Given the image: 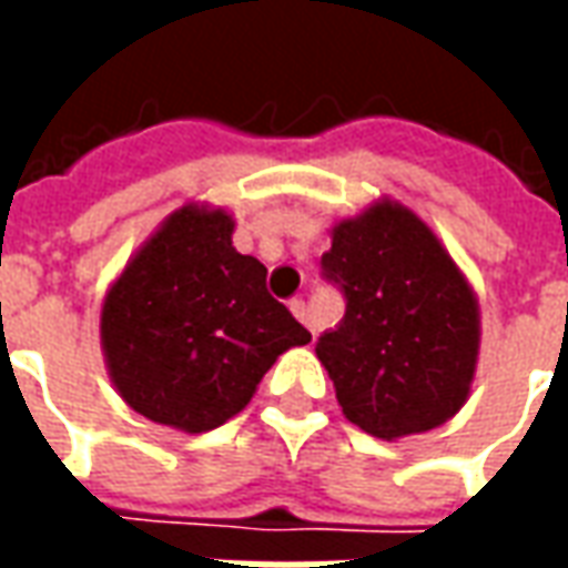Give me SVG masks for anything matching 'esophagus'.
I'll use <instances>...</instances> for the list:
<instances>
[{"mask_svg":"<svg viewBox=\"0 0 568 568\" xmlns=\"http://www.w3.org/2000/svg\"><path fill=\"white\" fill-rule=\"evenodd\" d=\"M288 310H292V313H295V320L304 322V325H307L310 332H313V325H310L307 304H304V301H301V297H295V301H292V304H288ZM313 334H316V332H313Z\"/></svg>","mask_w":568,"mask_h":568,"instance_id":"obj_1","label":"esophagus"}]
</instances>
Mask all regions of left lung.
<instances>
[{
	"instance_id": "left-lung-1",
	"label": "left lung",
	"mask_w": 568,
	"mask_h": 568,
	"mask_svg": "<svg viewBox=\"0 0 568 568\" xmlns=\"http://www.w3.org/2000/svg\"><path fill=\"white\" fill-rule=\"evenodd\" d=\"M325 276L344 288V322L316 344L344 417L381 440L423 435L471 395L480 304L440 236L393 197L332 224Z\"/></svg>"
}]
</instances>
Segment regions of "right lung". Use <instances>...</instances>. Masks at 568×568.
<instances>
[{"label":"right lung","instance_id":"obj_1","mask_svg":"<svg viewBox=\"0 0 568 568\" xmlns=\"http://www.w3.org/2000/svg\"><path fill=\"white\" fill-rule=\"evenodd\" d=\"M224 206L182 203L105 288L100 346L124 405L200 435L236 417L310 332L267 295V267L234 248Z\"/></svg>","mask_w":568,"mask_h":568}]
</instances>
